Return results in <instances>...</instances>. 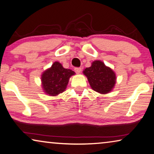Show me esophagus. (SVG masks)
Masks as SVG:
<instances>
[{
    "label": "esophagus",
    "mask_w": 154,
    "mask_h": 154,
    "mask_svg": "<svg viewBox=\"0 0 154 154\" xmlns=\"http://www.w3.org/2000/svg\"><path fill=\"white\" fill-rule=\"evenodd\" d=\"M75 72L77 73V74H79V73L82 72V68H75Z\"/></svg>",
    "instance_id": "1"
}]
</instances>
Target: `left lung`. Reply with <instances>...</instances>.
<instances>
[{
	"mask_svg": "<svg viewBox=\"0 0 154 154\" xmlns=\"http://www.w3.org/2000/svg\"><path fill=\"white\" fill-rule=\"evenodd\" d=\"M91 88L100 93L106 94L111 91L116 84V74L102 61H95L91 67L84 70Z\"/></svg>",
	"mask_w": 154,
	"mask_h": 154,
	"instance_id": "left-lung-1",
	"label": "left lung"
}]
</instances>
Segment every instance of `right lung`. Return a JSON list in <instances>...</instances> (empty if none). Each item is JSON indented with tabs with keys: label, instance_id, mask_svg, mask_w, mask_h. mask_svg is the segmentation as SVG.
Wrapping results in <instances>:
<instances>
[{
	"label": "right lung",
	"instance_id": "1",
	"mask_svg": "<svg viewBox=\"0 0 154 154\" xmlns=\"http://www.w3.org/2000/svg\"><path fill=\"white\" fill-rule=\"evenodd\" d=\"M74 74V71L66 69L60 63L54 62L51 68L45 70L41 75L43 90L51 96L63 93L70 77Z\"/></svg>",
	"mask_w": 154,
	"mask_h": 154
}]
</instances>
